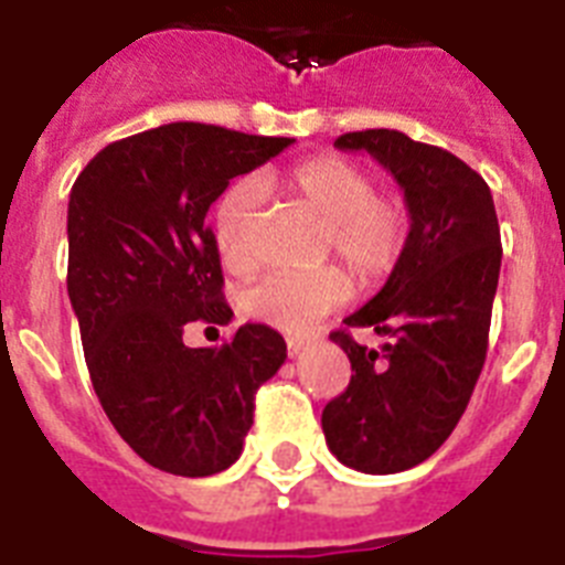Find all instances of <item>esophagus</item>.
I'll return each instance as SVG.
<instances>
[{
	"label": "esophagus",
	"mask_w": 565,
	"mask_h": 565,
	"mask_svg": "<svg viewBox=\"0 0 565 565\" xmlns=\"http://www.w3.org/2000/svg\"><path fill=\"white\" fill-rule=\"evenodd\" d=\"M286 344H288V355H300V350H303L309 341H306V338H300V335H291V338H286Z\"/></svg>",
	"instance_id": "1"
}]
</instances>
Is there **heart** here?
I'll return each mask as SVG.
<instances>
[{
	"label": "heart",
	"mask_w": 565,
	"mask_h": 565,
	"mask_svg": "<svg viewBox=\"0 0 565 565\" xmlns=\"http://www.w3.org/2000/svg\"><path fill=\"white\" fill-rule=\"evenodd\" d=\"M291 192L323 221L320 256H341L361 286H376L399 265L408 245V210L403 201L376 195V180L347 157L320 154L300 162L288 174ZM262 183L238 178L221 192L215 204V245L221 262L236 274L256 265V218L262 206ZM353 282L341 265L270 274L247 288L245 309L256 320L286 332H303L327 311L347 303Z\"/></svg>",
	"instance_id": "obj_1"
}]
</instances>
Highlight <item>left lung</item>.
Returning <instances> with one entry per match:
<instances>
[{"mask_svg": "<svg viewBox=\"0 0 565 565\" xmlns=\"http://www.w3.org/2000/svg\"><path fill=\"white\" fill-rule=\"evenodd\" d=\"M335 146L382 162L411 215L385 288L329 332L353 376L320 417L344 467L391 476L431 458L467 411L487 359L502 236L484 178L444 148L387 128L344 134ZM353 328L387 334L388 344L370 351Z\"/></svg>", "mask_w": 565, "mask_h": 565, "instance_id": "8db88e82", "label": "left lung"}]
</instances>
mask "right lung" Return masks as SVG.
Returning a JSON list of instances; mask_svg holds the SVG:
<instances>
[{
  "label": "right lung",
  "instance_id": "add662e5",
  "mask_svg": "<svg viewBox=\"0 0 565 565\" xmlns=\"http://www.w3.org/2000/svg\"><path fill=\"white\" fill-rule=\"evenodd\" d=\"M295 139L171 121L102 148L70 192V288L98 403L121 440L171 476L238 461L254 399L286 341L245 323L221 347H186L189 323L224 327L212 201Z\"/></svg>",
  "mask_w": 565,
  "mask_h": 565
}]
</instances>
